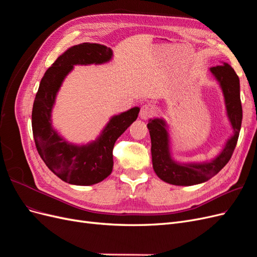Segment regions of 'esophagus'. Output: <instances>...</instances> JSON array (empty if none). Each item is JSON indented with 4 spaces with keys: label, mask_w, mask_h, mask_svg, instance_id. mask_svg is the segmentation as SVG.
I'll list each match as a JSON object with an SVG mask.
<instances>
[{
    "label": "esophagus",
    "mask_w": 257,
    "mask_h": 257,
    "mask_svg": "<svg viewBox=\"0 0 257 257\" xmlns=\"http://www.w3.org/2000/svg\"><path fill=\"white\" fill-rule=\"evenodd\" d=\"M154 114V108L150 104H145L141 108V112H139V115L141 118L144 120H148L149 118Z\"/></svg>",
    "instance_id": "34e87169"
}]
</instances>
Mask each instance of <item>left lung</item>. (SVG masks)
Listing matches in <instances>:
<instances>
[{
  "mask_svg": "<svg viewBox=\"0 0 257 257\" xmlns=\"http://www.w3.org/2000/svg\"><path fill=\"white\" fill-rule=\"evenodd\" d=\"M220 82L224 93L228 118L235 135L227 142L221 154L215 160L203 164H178L170 158L168 134L164 121L151 120L147 124L151 137L152 164L155 174L163 181L175 185H193L205 182L215 176L227 164L236 148L242 121V107L240 100L239 78L234 68L228 64L210 68Z\"/></svg>",
  "mask_w": 257,
  "mask_h": 257,
  "instance_id": "8db88e82",
  "label": "left lung"
}]
</instances>
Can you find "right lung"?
<instances>
[{"label":"right lung","instance_id":"right-lung-1","mask_svg":"<svg viewBox=\"0 0 257 257\" xmlns=\"http://www.w3.org/2000/svg\"><path fill=\"white\" fill-rule=\"evenodd\" d=\"M110 48L82 43L66 50L46 71L36 93L32 110V131L38 154L61 180L76 185L103 181L112 172V150L118 139L138 116L139 108L114 115L96 142L77 147L67 144L51 127V109L60 85L76 64H99L109 61Z\"/></svg>","mask_w":257,"mask_h":257}]
</instances>
